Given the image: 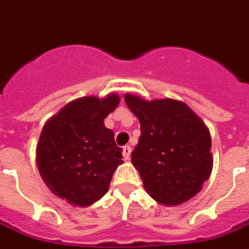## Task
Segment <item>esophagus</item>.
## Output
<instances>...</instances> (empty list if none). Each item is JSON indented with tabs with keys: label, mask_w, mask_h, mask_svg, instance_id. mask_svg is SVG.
<instances>
[{
	"label": "esophagus",
	"mask_w": 249,
	"mask_h": 249,
	"mask_svg": "<svg viewBox=\"0 0 249 249\" xmlns=\"http://www.w3.org/2000/svg\"><path fill=\"white\" fill-rule=\"evenodd\" d=\"M131 151H132V150H131V146H124V147H123V150H122L123 158H124V159H126V160H128L129 159V155H131Z\"/></svg>",
	"instance_id": "1"
}]
</instances>
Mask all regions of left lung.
<instances>
[{
  "instance_id": "obj_1",
  "label": "left lung",
  "mask_w": 249,
  "mask_h": 249,
  "mask_svg": "<svg viewBox=\"0 0 249 249\" xmlns=\"http://www.w3.org/2000/svg\"><path fill=\"white\" fill-rule=\"evenodd\" d=\"M141 136L131 154L150 197L166 206L197 195L213 170L211 136L190 107L174 99L145 100L126 94Z\"/></svg>"
}]
</instances>
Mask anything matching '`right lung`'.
Segmentation results:
<instances>
[{"label":"right lung","mask_w":249,"mask_h":249,"mask_svg":"<svg viewBox=\"0 0 249 249\" xmlns=\"http://www.w3.org/2000/svg\"><path fill=\"white\" fill-rule=\"evenodd\" d=\"M120 96H84L66 104L44 124L36 145L43 182L70 205L86 207L108 192L113 173L123 163L122 149L104 118Z\"/></svg>","instance_id":"obj_1"}]
</instances>
